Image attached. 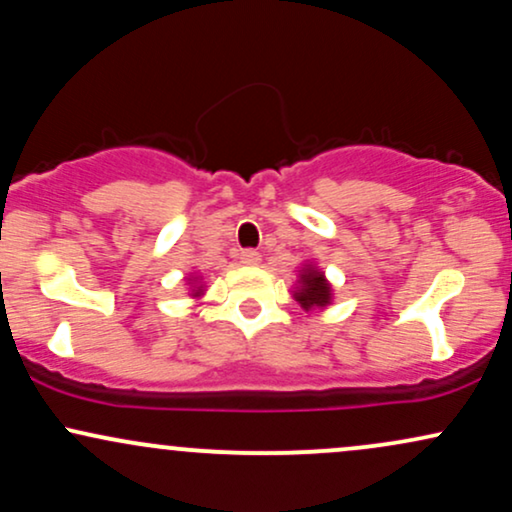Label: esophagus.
I'll return each mask as SVG.
<instances>
[{"mask_svg": "<svg viewBox=\"0 0 512 512\" xmlns=\"http://www.w3.org/2000/svg\"><path fill=\"white\" fill-rule=\"evenodd\" d=\"M262 255L257 250H243L240 252V262L248 264V267H255V264H260Z\"/></svg>", "mask_w": 512, "mask_h": 512, "instance_id": "obj_1", "label": "esophagus"}]
</instances>
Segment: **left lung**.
Instances as JSON below:
<instances>
[{"label": "left lung", "mask_w": 512, "mask_h": 512, "mask_svg": "<svg viewBox=\"0 0 512 512\" xmlns=\"http://www.w3.org/2000/svg\"><path fill=\"white\" fill-rule=\"evenodd\" d=\"M293 301H296L305 313H313V310H325L327 305L334 301V289L327 279L325 272L317 267V262L305 260L298 267L296 284H293Z\"/></svg>", "instance_id": "1"}]
</instances>
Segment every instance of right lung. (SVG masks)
<instances>
[{
	"mask_svg": "<svg viewBox=\"0 0 512 512\" xmlns=\"http://www.w3.org/2000/svg\"><path fill=\"white\" fill-rule=\"evenodd\" d=\"M185 281H187V296H190L192 301H202L204 293H207V284H204L202 276L197 272H190L185 276Z\"/></svg>",
	"mask_w": 512,
	"mask_h": 512,
	"instance_id": "1",
	"label": "right lung"
}]
</instances>
